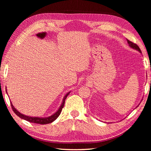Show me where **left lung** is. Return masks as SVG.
I'll list each match as a JSON object with an SVG mask.
<instances>
[{
    "label": "left lung",
    "instance_id": "obj_1",
    "mask_svg": "<svg viewBox=\"0 0 151 151\" xmlns=\"http://www.w3.org/2000/svg\"><path fill=\"white\" fill-rule=\"evenodd\" d=\"M127 43H128V44H129V47H130V48H132V49H134V50H137V51H138L139 52H140L141 54H142V51H141V50H140V49H139V47L136 44H134V43H132V42H131V41H130L129 40H127ZM140 104V103L136 107V108H137V107H138V106Z\"/></svg>",
    "mask_w": 151,
    "mask_h": 151
}]
</instances>
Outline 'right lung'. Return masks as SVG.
<instances>
[{
    "instance_id": "1",
    "label": "right lung",
    "mask_w": 151,
    "mask_h": 151,
    "mask_svg": "<svg viewBox=\"0 0 151 151\" xmlns=\"http://www.w3.org/2000/svg\"><path fill=\"white\" fill-rule=\"evenodd\" d=\"M6 91V93H7V90ZM70 91H69L68 93H67L65 95V96L63 97V99L62 100V104L60 106L59 108L58 109L57 111L56 112H54L53 114H52L49 117H31V116H28V115H24L21 113H20L17 109H16L14 106V105H13L12 102H10L11 103V106H12V110L13 111H14V113L19 116L20 118L24 120H26L27 121H29L31 122V123H37V124H49L52 123L54 121H55L56 119L58 117V116L60 115V114H61V111L62 110V108L64 106V104H65V101L67 98V96L70 93ZM8 94V93H7Z\"/></svg>"
}]
</instances>
